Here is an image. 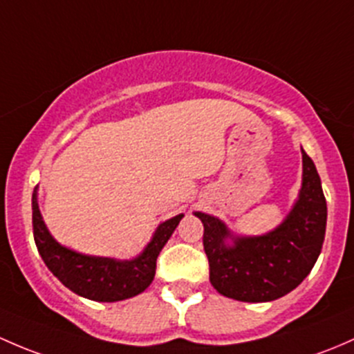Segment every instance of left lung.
Listing matches in <instances>:
<instances>
[{"instance_id": "1", "label": "left lung", "mask_w": 354, "mask_h": 354, "mask_svg": "<svg viewBox=\"0 0 354 354\" xmlns=\"http://www.w3.org/2000/svg\"><path fill=\"white\" fill-rule=\"evenodd\" d=\"M304 174L298 199L274 230L247 236L220 218L196 211L203 221V245L209 281L218 293L249 304L285 297L312 271L326 236L327 204L312 158L301 150Z\"/></svg>"}]
</instances>
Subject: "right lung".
<instances>
[{
	"instance_id": "obj_1",
	"label": "right lung",
	"mask_w": 354,
	"mask_h": 354,
	"mask_svg": "<svg viewBox=\"0 0 354 354\" xmlns=\"http://www.w3.org/2000/svg\"><path fill=\"white\" fill-rule=\"evenodd\" d=\"M182 218L184 214L180 213L160 223L143 252L129 261L86 256L64 247L50 235L39 209L37 187L32 194V227L42 261L73 293L93 301H121L143 293L155 278L160 250L169 242Z\"/></svg>"
}]
</instances>
